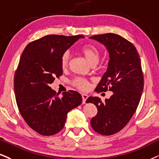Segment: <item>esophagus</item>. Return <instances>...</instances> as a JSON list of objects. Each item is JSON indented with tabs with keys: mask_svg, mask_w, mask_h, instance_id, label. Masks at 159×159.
<instances>
[{
	"mask_svg": "<svg viewBox=\"0 0 159 159\" xmlns=\"http://www.w3.org/2000/svg\"><path fill=\"white\" fill-rule=\"evenodd\" d=\"M82 98H83V103L85 104L86 102V99L89 98V96H88L87 94H85V93H83V94H82Z\"/></svg>",
	"mask_w": 159,
	"mask_h": 159,
	"instance_id": "1",
	"label": "esophagus"
}]
</instances>
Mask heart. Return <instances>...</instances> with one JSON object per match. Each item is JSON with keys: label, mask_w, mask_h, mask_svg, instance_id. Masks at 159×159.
I'll use <instances>...</instances> for the list:
<instances>
[{"label": "heart", "mask_w": 159, "mask_h": 159, "mask_svg": "<svg viewBox=\"0 0 159 159\" xmlns=\"http://www.w3.org/2000/svg\"><path fill=\"white\" fill-rule=\"evenodd\" d=\"M81 52L85 56L86 60L89 62L91 65L97 64L100 58V53L99 50L94 46L91 44L85 45L82 47ZM70 54L69 52H65L61 57V66L62 68H66L69 62ZM73 85L75 87L80 90H86L89 88V83L88 81L83 78L76 77L72 82Z\"/></svg>", "instance_id": "obj_1"}]
</instances>
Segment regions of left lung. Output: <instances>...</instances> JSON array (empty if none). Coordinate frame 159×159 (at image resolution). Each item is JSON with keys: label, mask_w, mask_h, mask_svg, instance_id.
Listing matches in <instances>:
<instances>
[{"label": "left lung", "mask_w": 159, "mask_h": 159, "mask_svg": "<svg viewBox=\"0 0 159 159\" xmlns=\"http://www.w3.org/2000/svg\"><path fill=\"white\" fill-rule=\"evenodd\" d=\"M90 38L104 45L109 53L108 66L96 91L109 89L113 93L105 102L98 97H90L86 103L94 104L98 110L91 120L92 128L110 136L124 128L140 102L144 89L140 57L134 44L118 34L107 33Z\"/></svg>", "instance_id": "8db88e82"}]
</instances>
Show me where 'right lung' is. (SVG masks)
<instances>
[{"label":"right lung","mask_w":159,"mask_h":159,"mask_svg":"<svg viewBox=\"0 0 159 159\" xmlns=\"http://www.w3.org/2000/svg\"><path fill=\"white\" fill-rule=\"evenodd\" d=\"M83 35L50 34L32 41L22 53L14 79L17 107L32 130L52 136L63 128L68 113L79 106L82 96L75 91L59 97L50 85L62 74L63 53Z\"/></svg>","instance_id":"obj_1"}]
</instances>
